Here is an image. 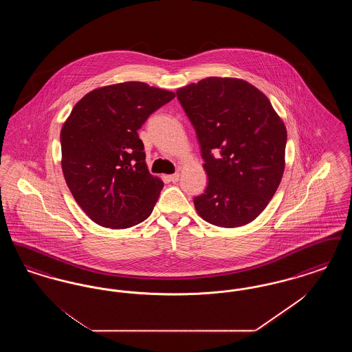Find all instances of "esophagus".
<instances>
[{"mask_svg": "<svg viewBox=\"0 0 352 352\" xmlns=\"http://www.w3.org/2000/svg\"><path fill=\"white\" fill-rule=\"evenodd\" d=\"M168 181H170V182H173V184L178 182V181H179V174H178V173H175V174L168 175Z\"/></svg>", "mask_w": 352, "mask_h": 352, "instance_id": "esophagus-1", "label": "esophagus"}]
</instances>
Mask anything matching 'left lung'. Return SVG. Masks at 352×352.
Returning <instances> with one entry per match:
<instances>
[{"label":"left lung","mask_w":352,"mask_h":352,"mask_svg":"<svg viewBox=\"0 0 352 352\" xmlns=\"http://www.w3.org/2000/svg\"><path fill=\"white\" fill-rule=\"evenodd\" d=\"M201 144L206 191L194 198L210 224L253 221L283 179L286 128L268 98L237 78L211 76L177 91Z\"/></svg>","instance_id":"obj_1"}]
</instances>
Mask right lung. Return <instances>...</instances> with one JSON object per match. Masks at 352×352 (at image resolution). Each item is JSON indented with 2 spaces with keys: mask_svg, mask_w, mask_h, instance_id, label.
<instances>
[{
  "mask_svg": "<svg viewBox=\"0 0 352 352\" xmlns=\"http://www.w3.org/2000/svg\"><path fill=\"white\" fill-rule=\"evenodd\" d=\"M175 94L141 82L96 88L75 104L60 131L62 171L88 218L124 230L149 215L164 187L145 162L137 131Z\"/></svg>",
  "mask_w": 352,
  "mask_h": 352,
  "instance_id": "1",
  "label": "right lung"
}]
</instances>
